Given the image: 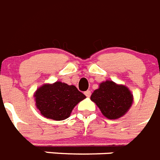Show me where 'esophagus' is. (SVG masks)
Wrapping results in <instances>:
<instances>
[{"mask_svg": "<svg viewBox=\"0 0 160 160\" xmlns=\"http://www.w3.org/2000/svg\"><path fill=\"white\" fill-rule=\"evenodd\" d=\"M85 95L87 96V97H90V95H91V92H90V90H87V91H85Z\"/></svg>", "mask_w": 160, "mask_h": 160, "instance_id": "esophagus-1", "label": "esophagus"}]
</instances>
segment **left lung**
Here are the masks:
<instances>
[{
	"label": "left lung",
	"mask_w": 160,
	"mask_h": 160,
	"mask_svg": "<svg viewBox=\"0 0 160 160\" xmlns=\"http://www.w3.org/2000/svg\"><path fill=\"white\" fill-rule=\"evenodd\" d=\"M90 100L96 104L104 116L116 119L129 110L133 103V95L126 86L106 80L92 93Z\"/></svg>",
	"instance_id": "left-lung-1"
}]
</instances>
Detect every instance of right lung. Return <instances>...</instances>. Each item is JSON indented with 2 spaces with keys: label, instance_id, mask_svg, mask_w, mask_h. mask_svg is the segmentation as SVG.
Returning <instances> with one entry per match:
<instances>
[{
  "label": "right lung",
  "instance_id": "obj_1",
  "mask_svg": "<svg viewBox=\"0 0 160 160\" xmlns=\"http://www.w3.org/2000/svg\"><path fill=\"white\" fill-rule=\"evenodd\" d=\"M36 108L47 119L63 120L70 115L74 107L85 99V95L75 85L60 81L45 84L34 95Z\"/></svg>",
  "mask_w": 160,
  "mask_h": 160
}]
</instances>
